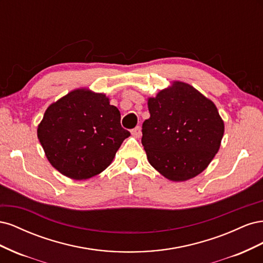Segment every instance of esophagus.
I'll list each match as a JSON object with an SVG mask.
<instances>
[{"label":"esophagus","mask_w":263,"mask_h":263,"mask_svg":"<svg viewBox=\"0 0 263 263\" xmlns=\"http://www.w3.org/2000/svg\"><path fill=\"white\" fill-rule=\"evenodd\" d=\"M132 135H133L134 137H136V138L140 137V135H141V128H140V126H136L134 129H132Z\"/></svg>","instance_id":"34e87169"}]
</instances>
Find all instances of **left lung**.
<instances>
[{
	"mask_svg": "<svg viewBox=\"0 0 263 263\" xmlns=\"http://www.w3.org/2000/svg\"><path fill=\"white\" fill-rule=\"evenodd\" d=\"M150 117L141 144L149 163L171 181H185L206 169L220 146L224 122L214 103L183 82L148 100Z\"/></svg>",
	"mask_w": 263,
	"mask_h": 263,
	"instance_id": "8db88e82",
	"label": "left lung"
}]
</instances>
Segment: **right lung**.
Returning a JSON list of instances; mask_svg holds the SVG:
<instances>
[{
  "mask_svg": "<svg viewBox=\"0 0 263 263\" xmlns=\"http://www.w3.org/2000/svg\"><path fill=\"white\" fill-rule=\"evenodd\" d=\"M37 135L53 168L85 180L107 168L130 133L104 94L76 90L46 109Z\"/></svg>",
  "mask_w": 263,
  "mask_h": 263,
  "instance_id": "add662e5",
  "label": "right lung"
}]
</instances>
